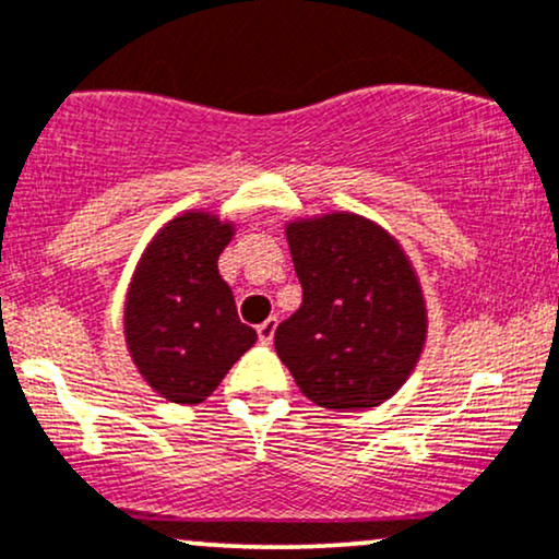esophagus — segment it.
<instances>
[{"label":"esophagus","mask_w":559,"mask_h":559,"mask_svg":"<svg viewBox=\"0 0 559 559\" xmlns=\"http://www.w3.org/2000/svg\"><path fill=\"white\" fill-rule=\"evenodd\" d=\"M275 328H278V320H275V318H267L265 322H260V325H258V338L262 341V344H271L273 335H275Z\"/></svg>","instance_id":"34e87169"}]
</instances>
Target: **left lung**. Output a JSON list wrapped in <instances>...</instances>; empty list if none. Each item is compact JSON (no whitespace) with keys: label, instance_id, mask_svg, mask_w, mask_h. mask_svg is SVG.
Listing matches in <instances>:
<instances>
[{"label":"left lung","instance_id":"left-lung-1","mask_svg":"<svg viewBox=\"0 0 559 559\" xmlns=\"http://www.w3.org/2000/svg\"><path fill=\"white\" fill-rule=\"evenodd\" d=\"M301 307L275 328V352L322 408H372L419 359L427 312L393 237L354 213L286 226Z\"/></svg>","mask_w":559,"mask_h":559}]
</instances>
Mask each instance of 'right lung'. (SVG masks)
Returning a JSON list of instances; mask_svg holds the SVG:
<instances>
[{
    "instance_id": "right-lung-1",
    "label": "right lung",
    "mask_w": 559,
    "mask_h": 559,
    "mask_svg": "<svg viewBox=\"0 0 559 559\" xmlns=\"http://www.w3.org/2000/svg\"><path fill=\"white\" fill-rule=\"evenodd\" d=\"M231 226L215 215L185 213L151 241L134 271L124 335L140 374L174 403H200L258 341L239 320L218 254Z\"/></svg>"
}]
</instances>
